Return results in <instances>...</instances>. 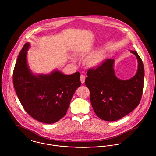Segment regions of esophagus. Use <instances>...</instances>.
<instances>
[{
  "label": "esophagus",
  "instance_id": "34e87169",
  "mask_svg": "<svg viewBox=\"0 0 156 156\" xmlns=\"http://www.w3.org/2000/svg\"><path fill=\"white\" fill-rule=\"evenodd\" d=\"M85 80H86V76H85V75H81L80 76V80H81V83L82 84L84 83Z\"/></svg>",
  "mask_w": 156,
  "mask_h": 156
}]
</instances>
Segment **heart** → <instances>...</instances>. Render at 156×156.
<instances>
[{
	"label": "heart",
	"instance_id": "1",
	"mask_svg": "<svg viewBox=\"0 0 156 156\" xmlns=\"http://www.w3.org/2000/svg\"><path fill=\"white\" fill-rule=\"evenodd\" d=\"M84 54L81 53V56ZM102 61V56L100 53H95L91 55L87 60V65L90 67H95L98 66Z\"/></svg>",
	"mask_w": 156,
	"mask_h": 156
}]
</instances>
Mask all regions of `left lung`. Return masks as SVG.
I'll use <instances>...</instances> for the list:
<instances>
[{
  "instance_id": "1",
  "label": "left lung",
  "mask_w": 156,
  "mask_h": 156,
  "mask_svg": "<svg viewBox=\"0 0 156 156\" xmlns=\"http://www.w3.org/2000/svg\"><path fill=\"white\" fill-rule=\"evenodd\" d=\"M130 51L137 57L138 69L129 80H120L115 76L113 59H108L97 68L87 71L85 84L90 92V102L96 115L103 120L113 122L123 118L137 107L141 100L144 64L137 51Z\"/></svg>"
}]
</instances>
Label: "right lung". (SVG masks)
I'll use <instances>...</instances> for the list:
<instances>
[{
	"instance_id": "obj_1",
	"label": "right lung",
	"mask_w": 156,
	"mask_h": 156,
	"mask_svg": "<svg viewBox=\"0 0 156 156\" xmlns=\"http://www.w3.org/2000/svg\"><path fill=\"white\" fill-rule=\"evenodd\" d=\"M27 42L17 59L13 71L14 87L25 111L46 124L57 122L66 114L71 99L80 87L78 72L70 75L54 70L48 74H34L27 62Z\"/></svg>"
}]
</instances>
